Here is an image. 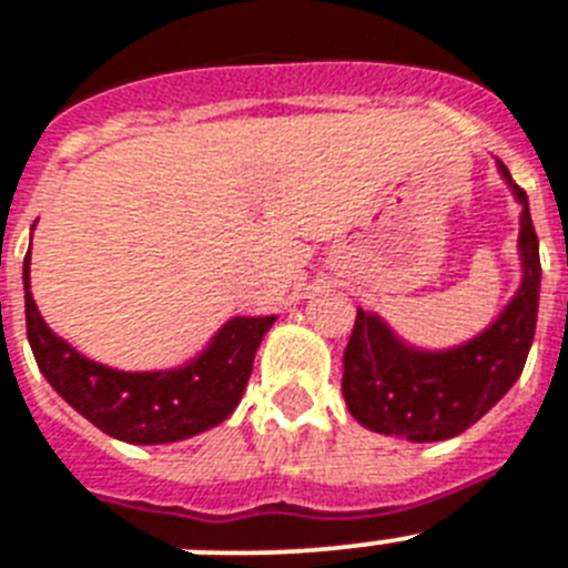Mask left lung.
Segmentation results:
<instances>
[{"label": "left lung", "instance_id": "obj_1", "mask_svg": "<svg viewBox=\"0 0 568 568\" xmlns=\"http://www.w3.org/2000/svg\"><path fill=\"white\" fill-rule=\"evenodd\" d=\"M498 171L521 205V287L481 335L445 352L408 346L379 315L357 310L341 392L363 428L408 442L450 439L476 425L521 377L538 321V236L527 191L515 185L507 165L498 163Z\"/></svg>", "mask_w": 568, "mask_h": 568}]
</instances>
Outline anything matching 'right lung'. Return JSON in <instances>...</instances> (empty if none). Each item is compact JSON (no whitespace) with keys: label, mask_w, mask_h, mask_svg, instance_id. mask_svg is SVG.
I'll return each instance as SVG.
<instances>
[{"label":"right lung","mask_w":568,"mask_h":568,"mask_svg":"<svg viewBox=\"0 0 568 568\" xmlns=\"http://www.w3.org/2000/svg\"><path fill=\"white\" fill-rule=\"evenodd\" d=\"M22 278L28 341L47 383L95 428L129 445H165L225 423L275 321V315L227 321L205 352L180 368L118 372L83 357L44 324L30 293V250Z\"/></svg>","instance_id":"1"}]
</instances>
